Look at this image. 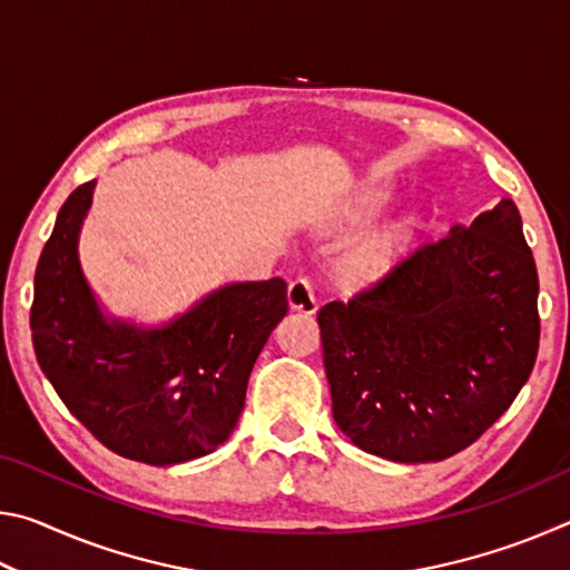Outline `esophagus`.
Returning <instances> with one entry per match:
<instances>
[{
  "label": "esophagus",
  "mask_w": 570,
  "mask_h": 570,
  "mask_svg": "<svg viewBox=\"0 0 570 570\" xmlns=\"http://www.w3.org/2000/svg\"><path fill=\"white\" fill-rule=\"evenodd\" d=\"M288 306L296 308V312H304V314H314L316 306H320L316 304L312 282H308L306 276H298L292 284H288Z\"/></svg>",
  "instance_id": "esophagus-1"
}]
</instances>
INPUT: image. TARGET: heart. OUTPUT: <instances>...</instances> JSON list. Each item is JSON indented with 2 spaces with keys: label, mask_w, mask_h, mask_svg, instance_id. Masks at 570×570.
I'll use <instances>...</instances> for the list:
<instances>
[{
  "label": "heart",
  "mask_w": 570,
  "mask_h": 570,
  "mask_svg": "<svg viewBox=\"0 0 570 570\" xmlns=\"http://www.w3.org/2000/svg\"><path fill=\"white\" fill-rule=\"evenodd\" d=\"M412 238V224H394L377 234L360 240L350 254L344 256V272L356 278L377 276L394 264Z\"/></svg>",
  "instance_id": "obj_1"
}]
</instances>
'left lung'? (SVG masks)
I'll return each mask as SVG.
<instances>
[{"mask_svg":"<svg viewBox=\"0 0 570 570\" xmlns=\"http://www.w3.org/2000/svg\"><path fill=\"white\" fill-rule=\"evenodd\" d=\"M334 420L356 448L438 462L472 445L533 372L538 272L518 206L424 240L316 314Z\"/></svg>","mask_w":570,"mask_h":570,"instance_id":"8db88e82","label":"left lung"}]
</instances>
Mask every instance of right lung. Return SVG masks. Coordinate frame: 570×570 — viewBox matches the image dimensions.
<instances>
[{
  "mask_svg": "<svg viewBox=\"0 0 570 570\" xmlns=\"http://www.w3.org/2000/svg\"><path fill=\"white\" fill-rule=\"evenodd\" d=\"M92 188L70 193L37 264V362L108 450L160 468L204 458L236 428L256 356L288 308L286 282L228 284L163 330L108 322L77 258Z\"/></svg>",
  "mask_w": 570,
  "mask_h": 570,
  "instance_id": "1",
  "label": "right lung"
}]
</instances>
